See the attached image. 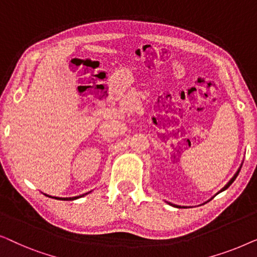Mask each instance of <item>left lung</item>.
<instances>
[{
	"label": "left lung",
	"instance_id": "8db88e82",
	"mask_svg": "<svg viewBox=\"0 0 257 257\" xmlns=\"http://www.w3.org/2000/svg\"><path fill=\"white\" fill-rule=\"evenodd\" d=\"M240 170H241V168H238V170H237V172H236V173H235V174H234V177L230 179V180H229V182H228V184H227L226 186H224V187H223L222 189H221V191H220V192H222V191H224V189H227L228 187H229V186H230L231 184H233V182H234V180H235V179H236V177H237V175H238V173H240ZM170 205H172V203H170ZM172 206H174V207H178V208H181V207H180V206H177V205H172Z\"/></svg>",
	"mask_w": 257,
	"mask_h": 257
}]
</instances>
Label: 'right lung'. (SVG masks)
<instances>
[{
    "mask_svg": "<svg viewBox=\"0 0 257 257\" xmlns=\"http://www.w3.org/2000/svg\"><path fill=\"white\" fill-rule=\"evenodd\" d=\"M90 193V192H89ZM85 194H87V193H85ZM85 194L83 195H79V196H73V198H55V199H58V200H75V199H78V198H82V196H84ZM49 196V195H47ZM49 198H51V196H49Z\"/></svg>",
    "mask_w": 257,
    "mask_h": 257,
    "instance_id": "right-lung-1",
    "label": "right lung"
}]
</instances>
